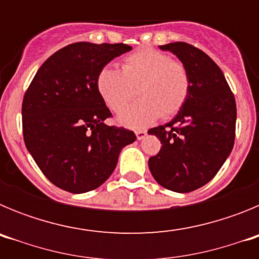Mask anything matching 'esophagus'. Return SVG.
Returning a JSON list of instances; mask_svg holds the SVG:
<instances>
[{
    "instance_id": "34e87169",
    "label": "esophagus",
    "mask_w": 259,
    "mask_h": 259,
    "mask_svg": "<svg viewBox=\"0 0 259 259\" xmlns=\"http://www.w3.org/2000/svg\"><path fill=\"white\" fill-rule=\"evenodd\" d=\"M146 131H136V137L137 140H143V139H145L146 137Z\"/></svg>"
}]
</instances>
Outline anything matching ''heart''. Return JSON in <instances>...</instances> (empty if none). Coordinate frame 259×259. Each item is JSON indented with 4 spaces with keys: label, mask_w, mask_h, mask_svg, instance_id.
I'll use <instances>...</instances> for the list:
<instances>
[{
    "label": "heart",
    "mask_w": 259,
    "mask_h": 259,
    "mask_svg": "<svg viewBox=\"0 0 259 259\" xmlns=\"http://www.w3.org/2000/svg\"><path fill=\"white\" fill-rule=\"evenodd\" d=\"M97 91L105 104L119 111L136 95L141 101L126 108L116 116L119 124L140 130L154 123L159 116L170 118L179 113L188 101L192 77L188 67L161 50L146 48L123 59L122 71L111 66L100 70Z\"/></svg>",
    "instance_id": "b5f03b06"
}]
</instances>
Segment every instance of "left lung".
<instances>
[{
  "label": "left lung",
  "instance_id": "1",
  "mask_svg": "<svg viewBox=\"0 0 259 259\" xmlns=\"http://www.w3.org/2000/svg\"><path fill=\"white\" fill-rule=\"evenodd\" d=\"M159 48L188 67L192 89L171 122L148 131L162 144L159 153L149 158V170L163 188L187 193L209 183L231 154L236 102L222 70L206 53L182 41Z\"/></svg>",
  "mask_w": 259,
  "mask_h": 259
}]
</instances>
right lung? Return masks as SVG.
Instances as JSON below:
<instances>
[{
	"label": "right lung",
	"mask_w": 259,
	"mask_h": 259,
	"mask_svg": "<svg viewBox=\"0 0 259 259\" xmlns=\"http://www.w3.org/2000/svg\"><path fill=\"white\" fill-rule=\"evenodd\" d=\"M127 44L75 42L42 63L22 105L23 137L42 174L63 191L84 193L104 184L120 150L136 140L105 124L109 107L96 87L101 68L130 52Z\"/></svg>",
	"instance_id": "1"
}]
</instances>
